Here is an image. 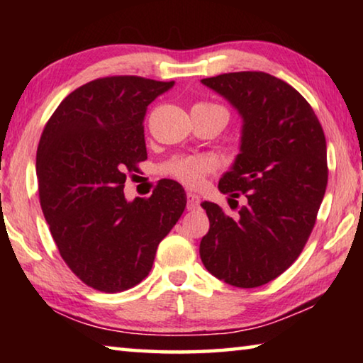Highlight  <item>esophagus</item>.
Wrapping results in <instances>:
<instances>
[{
  "label": "esophagus",
  "mask_w": 363,
  "mask_h": 363,
  "mask_svg": "<svg viewBox=\"0 0 363 363\" xmlns=\"http://www.w3.org/2000/svg\"><path fill=\"white\" fill-rule=\"evenodd\" d=\"M200 205V196L192 192H187V210L195 211Z\"/></svg>",
  "instance_id": "obj_1"
}]
</instances>
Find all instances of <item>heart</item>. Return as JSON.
Listing matches in <instances>:
<instances>
[{"label":"heart","mask_w":363,"mask_h":363,"mask_svg":"<svg viewBox=\"0 0 363 363\" xmlns=\"http://www.w3.org/2000/svg\"><path fill=\"white\" fill-rule=\"evenodd\" d=\"M199 106H211V104H199ZM211 168L213 163L210 158L201 155H190L171 160L164 167V173L173 176L174 179L181 181L186 186L195 187L201 182L208 171H211Z\"/></svg>","instance_id":"1"}]
</instances>
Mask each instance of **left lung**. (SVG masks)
<instances>
[{
    "label": "left lung",
    "mask_w": 363,
    "mask_h": 363,
    "mask_svg": "<svg viewBox=\"0 0 363 363\" xmlns=\"http://www.w3.org/2000/svg\"><path fill=\"white\" fill-rule=\"evenodd\" d=\"M201 83L243 120L240 153L219 190L247 201L237 218L211 201L201 203L210 230L200 257L216 279L256 288L298 259L314 229L328 182L327 140L309 102L269 73H224Z\"/></svg>",
    "instance_id": "1"
}]
</instances>
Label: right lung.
I'll return each instance as SVG.
<instances>
[{
    "label": "right lung",
    "mask_w": 363,
    "mask_h": 363,
    "mask_svg": "<svg viewBox=\"0 0 363 363\" xmlns=\"http://www.w3.org/2000/svg\"><path fill=\"white\" fill-rule=\"evenodd\" d=\"M174 82L107 77L59 104L36 152L43 214L67 266L94 290H130L149 275L158 243L184 213L181 184L125 199L126 173L147 160L144 116Z\"/></svg>",
    "instance_id": "right-lung-1"
}]
</instances>
